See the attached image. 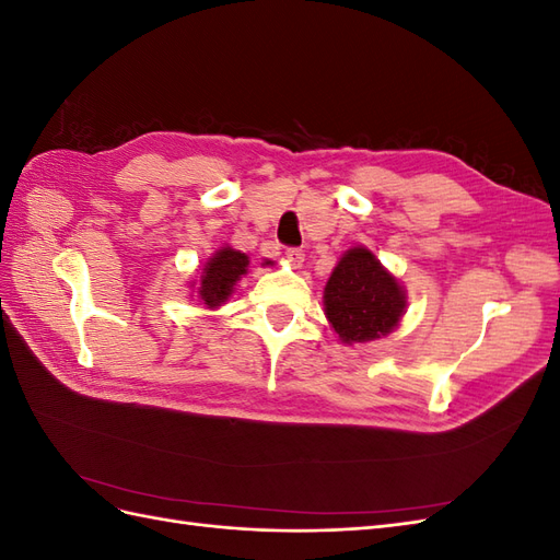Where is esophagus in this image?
<instances>
[{
  "label": "esophagus",
  "instance_id": "obj_1",
  "mask_svg": "<svg viewBox=\"0 0 560 560\" xmlns=\"http://www.w3.org/2000/svg\"><path fill=\"white\" fill-rule=\"evenodd\" d=\"M287 261H290L294 268H301L303 261H306V254H303V249L292 247V249H287Z\"/></svg>",
  "mask_w": 560,
  "mask_h": 560
}]
</instances>
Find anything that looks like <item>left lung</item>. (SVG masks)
I'll return each mask as SVG.
<instances>
[{"mask_svg":"<svg viewBox=\"0 0 560 560\" xmlns=\"http://www.w3.org/2000/svg\"><path fill=\"white\" fill-rule=\"evenodd\" d=\"M325 315L338 341L358 346L393 334L406 313V290L364 245L350 247L325 284Z\"/></svg>","mask_w":560,"mask_h":560,"instance_id":"obj_1","label":"left lung"}]
</instances>
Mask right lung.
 Segmentation results:
<instances>
[{
    "instance_id": "1",
    "label": "right lung",
    "mask_w": 560,
    "mask_h": 560,
    "mask_svg": "<svg viewBox=\"0 0 560 560\" xmlns=\"http://www.w3.org/2000/svg\"><path fill=\"white\" fill-rule=\"evenodd\" d=\"M247 266L249 257L245 252L233 249L231 245L219 247L206 261V266L200 268L198 280H191V290H196L202 306L217 311L231 299L238 280L247 276ZM261 266H273V261L264 259Z\"/></svg>"
}]
</instances>
